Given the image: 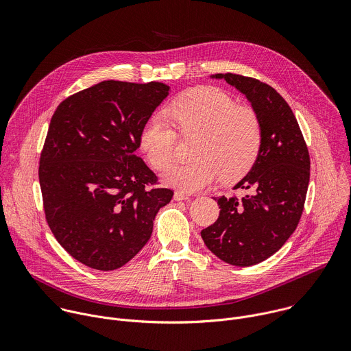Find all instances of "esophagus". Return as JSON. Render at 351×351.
Instances as JSON below:
<instances>
[{
    "label": "esophagus",
    "mask_w": 351,
    "mask_h": 351,
    "mask_svg": "<svg viewBox=\"0 0 351 351\" xmlns=\"http://www.w3.org/2000/svg\"><path fill=\"white\" fill-rule=\"evenodd\" d=\"M173 199H175V202H182V199H190V195L183 193V191H175Z\"/></svg>",
    "instance_id": "obj_1"
}]
</instances>
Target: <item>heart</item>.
<instances>
[{"mask_svg":"<svg viewBox=\"0 0 351 351\" xmlns=\"http://www.w3.org/2000/svg\"><path fill=\"white\" fill-rule=\"evenodd\" d=\"M163 114L149 117L138 136V145L156 169H165L175 154V132L197 136L190 162L173 164L162 173L165 184L183 193L210 187L218 176L234 182L253 168L263 141L254 111L236 107L234 99L217 87H197L171 101Z\"/></svg>","mask_w":351,"mask_h":351,"instance_id":"obj_1","label":"heart"}]
</instances>
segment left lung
<instances>
[{
    "instance_id": "1",
    "label": "left lung",
    "mask_w": 351,
    "mask_h": 351,
    "mask_svg": "<svg viewBox=\"0 0 351 351\" xmlns=\"http://www.w3.org/2000/svg\"><path fill=\"white\" fill-rule=\"evenodd\" d=\"M245 95L260 119L263 141L253 168L233 189L248 190L241 199L215 198L221 208L202 237L219 260L252 267L286 243L302 218L310 182V156L297 119L271 86L233 73H215Z\"/></svg>"
}]
</instances>
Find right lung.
Instances as JSON below:
<instances>
[{
	"label": "right lung",
	"instance_id": "right-lung-1",
	"mask_svg": "<svg viewBox=\"0 0 351 351\" xmlns=\"http://www.w3.org/2000/svg\"><path fill=\"white\" fill-rule=\"evenodd\" d=\"M169 93L160 82L106 80L68 97L49 122L38 168L45 219L66 252L93 269L129 263L172 199L134 156L144 122Z\"/></svg>",
	"mask_w": 351,
	"mask_h": 351
}]
</instances>
